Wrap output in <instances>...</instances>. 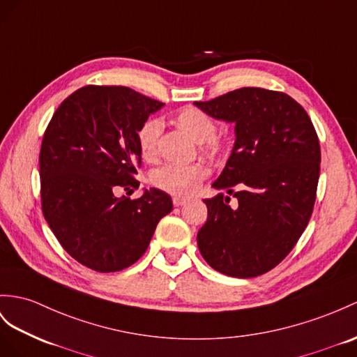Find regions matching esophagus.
<instances>
[{"mask_svg":"<svg viewBox=\"0 0 357 357\" xmlns=\"http://www.w3.org/2000/svg\"><path fill=\"white\" fill-rule=\"evenodd\" d=\"M187 202H188V199H185V197H173V205L175 206H182Z\"/></svg>","mask_w":357,"mask_h":357,"instance_id":"1","label":"esophagus"}]
</instances>
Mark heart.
Returning a JSON list of instances; mask_svg holds the SVG:
<instances>
[{"instance_id": "b5f03b06", "label": "heart", "mask_w": 357, "mask_h": 357, "mask_svg": "<svg viewBox=\"0 0 357 357\" xmlns=\"http://www.w3.org/2000/svg\"><path fill=\"white\" fill-rule=\"evenodd\" d=\"M173 123L199 143V151L208 157H215L220 151V140L215 137L217 125L213 117L202 109L184 107L173 116ZM160 134L161 122L158 119H148L137 131V143L144 160H153L157 155ZM205 176L206 169L202 164H190V166L166 164L152 172L151 182L169 195L188 196L200 185Z\"/></svg>"}]
</instances>
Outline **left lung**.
Instances as JSON below:
<instances>
[{"label": "left lung", "instance_id": "obj_1", "mask_svg": "<svg viewBox=\"0 0 357 357\" xmlns=\"http://www.w3.org/2000/svg\"><path fill=\"white\" fill-rule=\"evenodd\" d=\"M195 105L235 123L232 153L213 187L238 199L235 209L222 193L204 200L199 250L226 276H261L285 259L312 215L321 161L317 131L282 91L243 87Z\"/></svg>", "mask_w": 357, "mask_h": 357}]
</instances>
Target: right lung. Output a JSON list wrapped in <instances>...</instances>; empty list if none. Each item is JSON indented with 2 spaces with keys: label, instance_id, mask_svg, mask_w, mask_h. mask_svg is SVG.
I'll use <instances>...</instances> for the list:
<instances>
[{
  "label": "right lung",
  "instance_id": "obj_1",
  "mask_svg": "<svg viewBox=\"0 0 357 357\" xmlns=\"http://www.w3.org/2000/svg\"><path fill=\"white\" fill-rule=\"evenodd\" d=\"M164 104L123 86H86L56 109L39 155L45 220L72 258L99 273L132 266L158 222L172 211L167 193L139 188L137 131Z\"/></svg>",
  "mask_w": 357,
  "mask_h": 357
}]
</instances>
